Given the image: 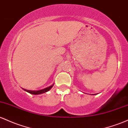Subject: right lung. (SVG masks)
Returning <instances> with one entry per match:
<instances>
[{"label":"right lung","instance_id":"add662e5","mask_svg":"<svg viewBox=\"0 0 128 128\" xmlns=\"http://www.w3.org/2000/svg\"><path fill=\"white\" fill-rule=\"evenodd\" d=\"M53 85H54V84H53L52 85L50 86H49L48 88H46L43 89V90H39V91H30V90H25L26 91L30 93V94H34V95H37V94H43V93H45V92H46L50 91V90L52 88Z\"/></svg>","mask_w":128,"mask_h":128}]
</instances>
